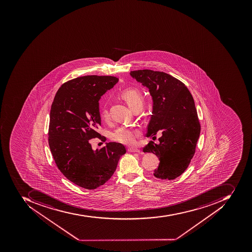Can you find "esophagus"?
Listing matches in <instances>:
<instances>
[{
	"label": "esophagus",
	"instance_id": "obj_1",
	"mask_svg": "<svg viewBox=\"0 0 252 252\" xmlns=\"http://www.w3.org/2000/svg\"><path fill=\"white\" fill-rule=\"evenodd\" d=\"M128 151L130 153H140V150L135 148H128Z\"/></svg>",
	"mask_w": 252,
	"mask_h": 252
}]
</instances>
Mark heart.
<instances>
[{"label": "heart", "mask_w": 252, "mask_h": 252, "mask_svg": "<svg viewBox=\"0 0 252 252\" xmlns=\"http://www.w3.org/2000/svg\"><path fill=\"white\" fill-rule=\"evenodd\" d=\"M122 97L132 109L139 105H143V95L137 89H127L122 93ZM101 117L102 120L109 119V108L104 100L101 104ZM140 135V131L132 126H121L112 134V139L125 145H132L136 143V139Z\"/></svg>", "instance_id": "b5f03b06"}]
</instances>
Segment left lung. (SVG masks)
<instances>
[{"instance_id": "obj_1", "label": "left lung", "mask_w": 252, "mask_h": 252, "mask_svg": "<svg viewBox=\"0 0 252 252\" xmlns=\"http://www.w3.org/2000/svg\"><path fill=\"white\" fill-rule=\"evenodd\" d=\"M130 75L148 88L154 102L147 137L162 133L159 144L150 141L143 152L153 153L159 158L154 177L174 180L189 166L200 136L193 96L181 81L162 71L137 70L130 71Z\"/></svg>"}]
</instances>
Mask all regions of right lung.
Listing matches in <instances>:
<instances>
[{"label":"right lung","instance_id":"right-lung-1","mask_svg":"<svg viewBox=\"0 0 252 252\" xmlns=\"http://www.w3.org/2000/svg\"><path fill=\"white\" fill-rule=\"evenodd\" d=\"M114 76L86 75L64 82L54 98L50 111L48 144L56 166L71 182L94 189L107 182L126 154L121 143L92 148L90 139H103L98 101L118 82Z\"/></svg>","mask_w":252,"mask_h":252}]
</instances>
